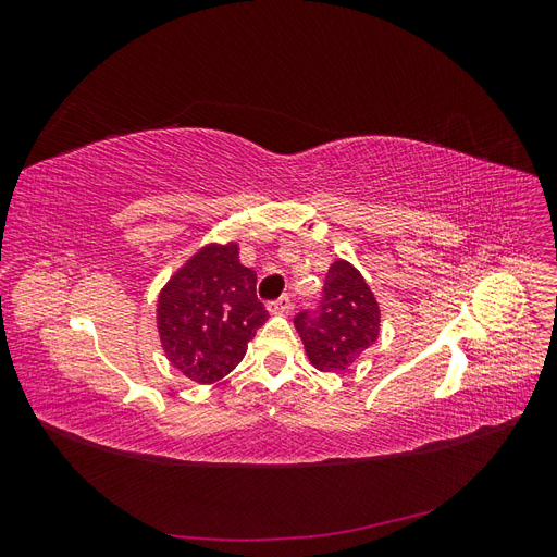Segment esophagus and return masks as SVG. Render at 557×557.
<instances>
[{
    "label": "esophagus",
    "instance_id": "obj_1",
    "mask_svg": "<svg viewBox=\"0 0 557 557\" xmlns=\"http://www.w3.org/2000/svg\"><path fill=\"white\" fill-rule=\"evenodd\" d=\"M267 309H269V313H288L293 309V299L288 295H283L274 301H269Z\"/></svg>",
    "mask_w": 557,
    "mask_h": 557
}]
</instances>
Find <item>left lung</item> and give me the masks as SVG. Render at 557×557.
Listing matches in <instances>:
<instances>
[{
    "label": "left lung",
    "mask_w": 557,
    "mask_h": 557,
    "mask_svg": "<svg viewBox=\"0 0 557 557\" xmlns=\"http://www.w3.org/2000/svg\"><path fill=\"white\" fill-rule=\"evenodd\" d=\"M295 327L311 364L320 372L339 374L379 339L381 309L358 269L336 260L318 307L297 313Z\"/></svg>",
    "instance_id": "1"
}]
</instances>
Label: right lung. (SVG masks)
Wrapping results in <instances>:
<instances>
[{
  "instance_id": "obj_1",
  "label": "right lung",
  "mask_w": 557,
  "mask_h": 557,
  "mask_svg": "<svg viewBox=\"0 0 557 557\" xmlns=\"http://www.w3.org/2000/svg\"><path fill=\"white\" fill-rule=\"evenodd\" d=\"M256 272L237 244H209L166 281L158 297V332L166 360L209 385L227 376L269 318L256 295Z\"/></svg>"
}]
</instances>
